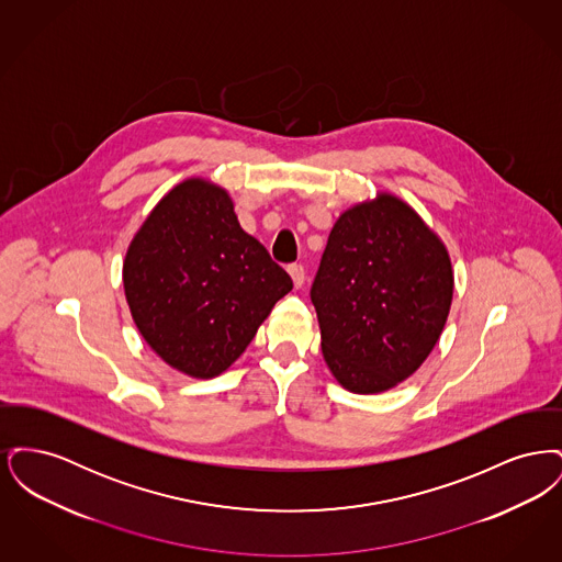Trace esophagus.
<instances>
[{
    "label": "esophagus",
    "mask_w": 562,
    "mask_h": 562,
    "mask_svg": "<svg viewBox=\"0 0 562 562\" xmlns=\"http://www.w3.org/2000/svg\"><path fill=\"white\" fill-rule=\"evenodd\" d=\"M289 273L293 278L294 286L301 289L305 282V268L301 263H293V266H289Z\"/></svg>",
    "instance_id": "1"
}]
</instances>
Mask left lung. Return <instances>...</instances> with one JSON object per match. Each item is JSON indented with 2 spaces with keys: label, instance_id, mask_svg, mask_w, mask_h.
<instances>
[{
  "label": "left lung",
  "instance_id": "left-lung-1",
  "mask_svg": "<svg viewBox=\"0 0 562 562\" xmlns=\"http://www.w3.org/2000/svg\"><path fill=\"white\" fill-rule=\"evenodd\" d=\"M310 296L330 373L349 392H385L424 364L445 328L451 259L419 214L383 193L337 218Z\"/></svg>",
  "mask_w": 562,
  "mask_h": 562
}]
</instances>
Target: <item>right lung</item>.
<instances>
[{"mask_svg": "<svg viewBox=\"0 0 562 562\" xmlns=\"http://www.w3.org/2000/svg\"><path fill=\"white\" fill-rule=\"evenodd\" d=\"M291 276L248 236L225 189L177 186L134 236L124 291L143 339L181 373L232 367L284 294Z\"/></svg>", "mask_w": 562, "mask_h": 562, "instance_id": "right-lung-1", "label": "right lung"}]
</instances>
